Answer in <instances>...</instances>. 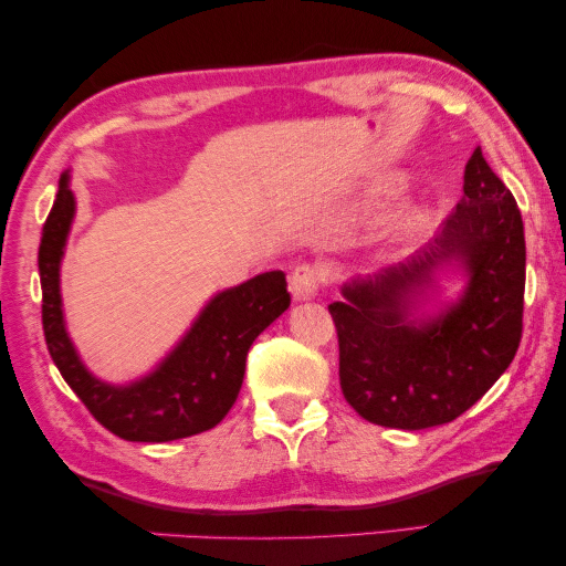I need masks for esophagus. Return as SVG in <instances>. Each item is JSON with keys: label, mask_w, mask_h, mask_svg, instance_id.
Segmentation results:
<instances>
[{"label": "esophagus", "mask_w": 566, "mask_h": 566, "mask_svg": "<svg viewBox=\"0 0 566 566\" xmlns=\"http://www.w3.org/2000/svg\"><path fill=\"white\" fill-rule=\"evenodd\" d=\"M321 271L313 265H298L291 273V295L293 301H311L318 295Z\"/></svg>", "instance_id": "esophagus-1"}]
</instances>
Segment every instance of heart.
<instances>
[{
    "label": "heart",
    "instance_id": "heart-1",
    "mask_svg": "<svg viewBox=\"0 0 566 566\" xmlns=\"http://www.w3.org/2000/svg\"><path fill=\"white\" fill-rule=\"evenodd\" d=\"M428 228H430V214L428 212H424V210L407 212L405 220L397 224V230L392 234V245L399 248V250L410 248L422 238L424 230H428Z\"/></svg>",
    "mask_w": 566,
    "mask_h": 566
}]
</instances>
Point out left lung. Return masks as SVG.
I'll return each instance as SVG.
<instances>
[{"mask_svg": "<svg viewBox=\"0 0 566 566\" xmlns=\"http://www.w3.org/2000/svg\"><path fill=\"white\" fill-rule=\"evenodd\" d=\"M455 270L464 291L423 311L437 275ZM526 285L524 222L514 195L481 149L465 164L463 199L422 253L344 283L332 311L342 392L364 420L424 430L453 422L514 361Z\"/></svg>", "mask_w": 566, "mask_h": 566, "instance_id": "obj_1", "label": "left lung"}]
</instances>
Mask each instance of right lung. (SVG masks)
Segmentation results:
<instances>
[{
	"instance_id": "add662e5",
	"label": "right lung",
	"mask_w": 566,
	"mask_h": 566,
	"mask_svg": "<svg viewBox=\"0 0 566 566\" xmlns=\"http://www.w3.org/2000/svg\"><path fill=\"white\" fill-rule=\"evenodd\" d=\"M75 220L71 174L60 177L55 205L40 240L42 328L52 361L103 428L132 442H169L222 422L240 395L255 338L291 306L285 273H260L214 293L177 346L156 367L126 385L95 377L65 328L60 263Z\"/></svg>"
}]
</instances>
